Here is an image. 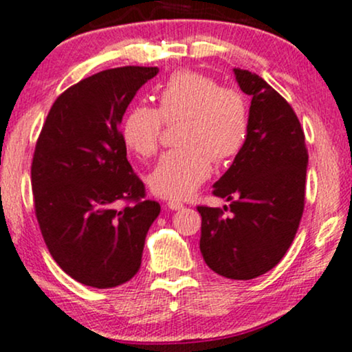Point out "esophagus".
<instances>
[{
  "label": "esophagus",
  "mask_w": 352,
  "mask_h": 352,
  "mask_svg": "<svg viewBox=\"0 0 352 352\" xmlns=\"http://www.w3.org/2000/svg\"><path fill=\"white\" fill-rule=\"evenodd\" d=\"M166 208H168L169 210H179V209H183V202H179V201H169V202H166Z\"/></svg>",
  "instance_id": "obj_1"
}]
</instances>
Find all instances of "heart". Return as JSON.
I'll return each instance as SVG.
<instances>
[{
  "label": "heart",
  "mask_w": 352,
  "mask_h": 352,
  "mask_svg": "<svg viewBox=\"0 0 352 352\" xmlns=\"http://www.w3.org/2000/svg\"><path fill=\"white\" fill-rule=\"evenodd\" d=\"M158 109L138 103L126 111L122 138L140 158L158 150L163 123L179 122L176 143L148 176L151 191L168 199H184L212 173V158H235L247 142L249 105L241 92L194 70H177L156 92Z\"/></svg>",
  "instance_id": "1"
}]
</instances>
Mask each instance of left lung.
I'll return each mask as SVG.
<instances>
[{
    "mask_svg": "<svg viewBox=\"0 0 352 352\" xmlns=\"http://www.w3.org/2000/svg\"><path fill=\"white\" fill-rule=\"evenodd\" d=\"M250 95V128L242 151L214 184V196L230 201L199 206V249L210 270L250 280L272 270L290 249L305 209L308 150L300 120L285 98L249 70L234 69Z\"/></svg>",
    "mask_w": 352,
    "mask_h": 352,
    "instance_id": "left-lung-1",
    "label": "left lung"
}]
</instances>
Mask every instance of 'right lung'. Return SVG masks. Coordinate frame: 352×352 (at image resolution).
<instances>
[{
	"label": "right lung",
	"instance_id": "1",
	"mask_svg": "<svg viewBox=\"0 0 352 352\" xmlns=\"http://www.w3.org/2000/svg\"><path fill=\"white\" fill-rule=\"evenodd\" d=\"M158 67L102 70L57 97L31 166L36 217L65 274L94 288L128 282L142 265L148 229L160 214L126 160L120 123ZM118 200L131 201L123 210Z\"/></svg>",
	"mask_w": 352,
	"mask_h": 352
}]
</instances>
